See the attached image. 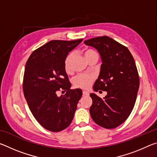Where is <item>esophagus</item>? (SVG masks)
<instances>
[{
    "label": "esophagus",
    "mask_w": 157,
    "mask_h": 157,
    "mask_svg": "<svg viewBox=\"0 0 157 157\" xmlns=\"http://www.w3.org/2000/svg\"><path fill=\"white\" fill-rule=\"evenodd\" d=\"M82 94H83V95H86V96H88V95H89V92L85 91H82Z\"/></svg>",
    "instance_id": "34e87169"
}]
</instances>
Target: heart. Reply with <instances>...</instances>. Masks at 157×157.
I'll return each mask as SVG.
<instances>
[{"label":"heart","instance_id":"heart-1","mask_svg":"<svg viewBox=\"0 0 157 157\" xmlns=\"http://www.w3.org/2000/svg\"><path fill=\"white\" fill-rule=\"evenodd\" d=\"M84 55L86 59H88L94 55H98L97 52L91 48H86L84 50ZM73 59V53H69L65 57L64 62H63V67L66 73H71L72 71V62ZM95 75L93 74L86 73V74H79L75 76L73 79V84L74 86L76 88H79L82 89H89L94 81Z\"/></svg>","mask_w":157,"mask_h":157}]
</instances>
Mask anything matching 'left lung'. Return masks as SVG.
Listing matches in <instances>:
<instances>
[{
  "instance_id": "obj_1",
  "label": "left lung",
  "mask_w": 157,
  "mask_h": 157,
  "mask_svg": "<svg viewBox=\"0 0 157 157\" xmlns=\"http://www.w3.org/2000/svg\"><path fill=\"white\" fill-rule=\"evenodd\" d=\"M99 52L102 63L94 89L107 94L102 99L91 94L90 114L98 125L113 129L121 125L131 113L139 88V76L133 56L126 46L107 36L84 41Z\"/></svg>"
}]
</instances>
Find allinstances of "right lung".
<instances>
[{"label":"right lung","instance_id":"add662e5","mask_svg":"<svg viewBox=\"0 0 157 157\" xmlns=\"http://www.w3.org/2000/svg\"><path fill=\"white\" fill-rule=\"evenodd\" d=\"M83 41L52 40L34 50L26 62L23 90L29 108L41 125L57 132L73 121L81 89H71V84L63 67L65 57ZM64 90V95L57 96Z\"/></svg>","mask_w":157,"mask_h":157}]
</instances>
